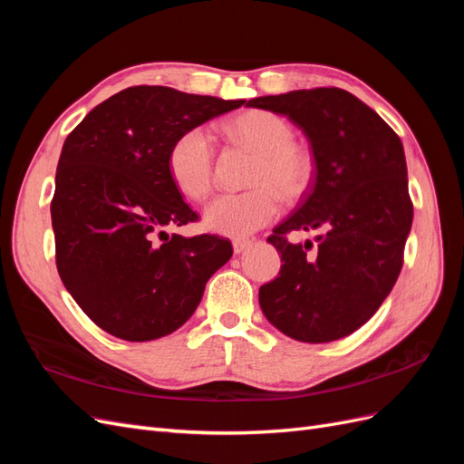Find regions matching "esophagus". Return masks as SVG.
I'll return each mask as SVG.
<instances>
[{
	"label": "esophagus",
	"mask_w": 464,
	"mask_h": 464,
	"mask_svg": "<svg viewBox=\"0 0 464 464\" xmlns=\"http://www.w3.org/2000/svg\"><path fill=\"white\" fill-rule=\"evenodd\" d=\"M249 240H244V237H237V240H234L232 242V247H234V254H242V251L246 249V247H249Z\"/></svg>",
	"instance_id": "34e87169"
}]
</instances>
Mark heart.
Returning a JSON list of instances; mask_svg holds the SVG:
<instances>
[{
    "mask_svg": "<svg viewBox=\"0 0 464 464\" xmlns=\"http://www.w3.org/2000/svg\"><path fill=\"white\" fill-rule=\"evenodd\" d=\"M232 141L257 154L244 193H222L205 208V227L228 237H244L278 217L280 198L300 201L315 178L312 150L296 143V131L278 114L251 110L228 121ZM168 172L176 188L191 199H205L215 181V149L199 130L181 133L168 152Z\"/></svg>",
    "mask_w": 464,
    "mask_h": 464,
    "instance_id": "heart-1",
    "label": "heart"
}]
</instances>
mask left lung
I'll return each mask as SVG.
<instances>
[{
  "mask_svg": "<svg viewBox=\"0 0 464 464\" xmlns=\"http://www.w3.org/2000/svg\"><path fill=\"white\" fill-rule=\"evenodd\" d=\"M246 106L296 123L315 159L312 189L266 237L283 265L259 288L261 310L290 339H343L379 310L402 269L412 201L401 139L336 87L259 96ZM317 227L315 248L289 244L290 231Z\"/></svg>",
  "mask_w": 464,
  "mask_h": 464,
  "instance_id": "left-lung-1",
  "label": "left lung"
}]
</instances>
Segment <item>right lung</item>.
Here are the masks:
<instances>
[{"label": "right lung", "instance_id": "right-lung-1", "mask_svg": "<svg viewBox=\"0 0 464 464\" xmlns=\"http://www.w3.org/2000/svg\"><path fill=\"white\" fill-rule=\"evenodd\" d=\"M244 101L130 87L67 135L55 172V265L98 327L143 343L179 329L207 280L232 257L227 237L168 236L199 220L168 172L176 139Z\"/></svg>", "mask_w": 464, "mask_h": 464}]
</instances>
